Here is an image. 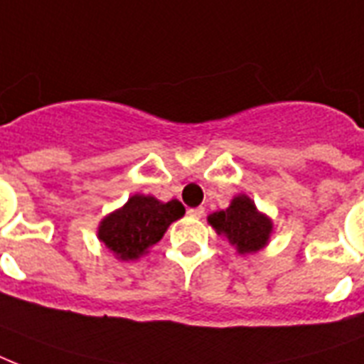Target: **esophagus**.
<instances>
[{"instance_id": "34e87169", "label": "esophagus", "mask_w": 364, "mask_h": 364, "mask_svg": "<svg viewBox=\"0 0 364 364\" xmlns=\"http://www.w3.org/2000/svg\"><path fill=\"white\" fill-rule=\"evenodd\" d=\"M187 213L191 217H194V219H200V217H204L205 210H204V208H193V210H188Z\"/></svg>"}]
</instances>
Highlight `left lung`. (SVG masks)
<instances>
[{"label": "left lung", "mask_w": 364, "mask_h": 364, "mask_svg": "<svg viewBox=\"0 0 364 364\" xmlns=\"http://www.w3.org/2000/svg\"><path fill=\"white\" fill-rule=\"evenodd\" d=\"M208 223L219 236H225L240 255L264 249L274 234V223L255 205L247 194H236L227 210L213 211Z\"/></svg>", "instance_id": "obj_1"}]
</instances>
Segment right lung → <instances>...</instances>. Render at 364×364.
<instances>
[{
	"label": "right lung",
	"mask_w": 364,
	"mask_h": 364,
	"mask_svg": "<svg viewBox=\"0 0 364 364\" xmlns=\"http://www.w3.org/2000/svg\"><path fill=\"white\" fill-rule=\"evenodd\" d=\"M183 215L185 208L179 200L162 202L151 194H134L100 221L98 240L117 260H137Z\"/></svg>",
	"instance_id": "right-lung-1"
}]
</instances>
